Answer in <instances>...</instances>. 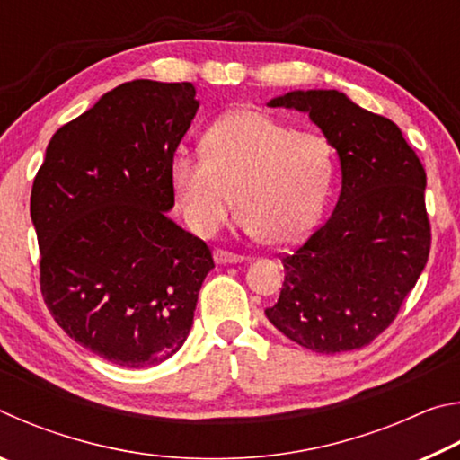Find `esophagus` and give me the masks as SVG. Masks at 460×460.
<instances>
[{"label": "esophagus", "mask_w": 460, "mask_h": 460, "mask_svg": "<svg viewBox=\"0 0 460 460\" xmlns=\"http://www.w3.org/2000/svg\"><path fill=\"white\" fill-rule=\"evenodd\" d=\"M245 258L243 255H237V253H231L227 249H217L215 252V261L221 263V266H227V263H241Z\"/></svg>", "instance_id": "34e87169"}]
</instances>
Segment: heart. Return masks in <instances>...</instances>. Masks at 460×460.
<instances>
[{
  "instance_id": "1",
  "label": "heart",
  "mask_w": 460,
  "mask_h": 460,
  "mask_svg": "<svg viewBox=\"0 0 460 460\" xmlns=\"http://www.w3.org/2000/svg\"><path fill=\"white\" fill-rule=\"evenodd\" d=\"M200 154H178L170 184L189 227L213 237L237 207L249 235L292 245L313 231L329 199L337 155L329 137L258 109L217 119Z\"/></svg>"
}]
</instances>
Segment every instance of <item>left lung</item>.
I'll use <instances>...</instances> for the list:
<instances>
[{
	"label": "left lung",
	"instance_id": "1",
	"mask_svg": "<svg viewBox=\"0 0 460 460\" xmlns=\"http://www.w3.org/2000/svg\"><path fill=\"white\" fill-rule=\"evenodd\" d=\"M270 107L306 111L341 160L332 215L282 255L284 286L266 316L316 353L361 349L395 321L430 255L426 170L384 115L339 91H292Z\"/></svg>",
	"mask_w": 460,
	"mask_h": 460
}]
</instances>
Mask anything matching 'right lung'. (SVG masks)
Listing matches in <instances>:
<instances>
[{"label": "right lung", "instance_id": "add662e5", "mask_svg": "<svg viewBox=\"0 0 460 460\" xmlns=\"http://www.w3.org/2000/svg\"><path fill=\"white\" fill-rule=\"evenodd\" d=\"M194 97L192 83L119 84L52 136L32 184L46 306L68 337L123 367L182 347L215 268L205 241L166 217Z\"/></svg>", "mask_w": 460, "mask_h": 460}]
</instances>
